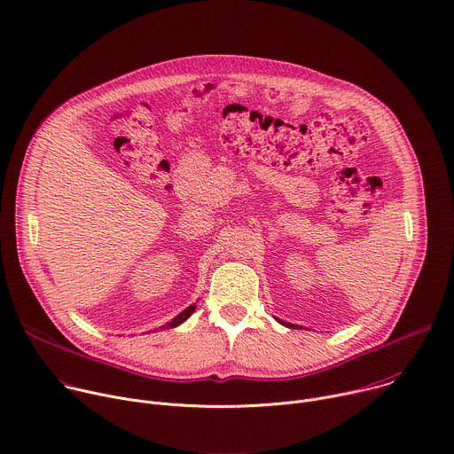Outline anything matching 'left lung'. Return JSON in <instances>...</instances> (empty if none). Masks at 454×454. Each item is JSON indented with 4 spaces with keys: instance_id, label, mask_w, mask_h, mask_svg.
Here are the masks:
<instances>
[{
    "instance_id": "8db88e82",
    "label": "left lung",
    "mask_w": 454,
    "mask_h": 454,
    "mask_svg": "<svg viewBox=\"0 0 454 454\" xmlns=\"http://www.w3.org/2000/svg\"><path fill=\"white\" fill-rule=\"evenodd\" d=\"M278 321H280V319H278ZM280 323H284V325H287V327H293V329L296 327V325H293V323H286V321H280Z\"/></svg>"
}]
</instances>
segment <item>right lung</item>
<instances>
[{
	"mask_svg": "<svg viewBox=\"0 0 454 454\" xmlns=\"http://www.w3.org/2000/svg\"><path fill=\"white\" fill-rule=\"evenodd\" d=\"M193 310H196V303H192L190 307H186L183 312H179L172 321H168L167 323V325H163L161 329H174V327H177V325H181V323L193 312Z\"/></svg>",
	"mask_w": 454,
	"mask_h": 454,
	"instance_id": "add662e5",
	"label": "right lung"
}]
</instances>
